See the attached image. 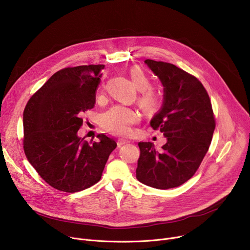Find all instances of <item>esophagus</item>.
Listing matches in <instances>:
<instances>
[{"instance_id":"obj_1","label":"esophagus","mask_w":250,"mask_h":250,"mask_svg":"<svg viewBox=\"0 0 250 250\" xmlns=\"http://www.w3.org/2000/svg\"><path fill=\"white\" fill-rule=\"evenodd\" d=\"M130 141H128V140H126V139H118V141H117V145H118V147H121V146H123V145H125V144H127V143H129Z\"/></svg>"}]
</instances>
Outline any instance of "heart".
<instances>
[{"label": "heart", "instance_id": "1", "mask_svg": "<svg viewBox=\"0 0 250 250\" xmlns=\"http://www.w3.org/2000/svg\"><path fill=\"white\" fill-rule=\"evenodd\" d=\"M131 79L140 91L138 102L146 112H156L162 106V96L151 88V80L139 67H133L129 71ZM140 119L139 114L131 108L117 105L102 115L101 125L108 132L115 135H128L132 125Z\"/></svg>", "mask_w": 250, "mask_h": 250}]
</instances>
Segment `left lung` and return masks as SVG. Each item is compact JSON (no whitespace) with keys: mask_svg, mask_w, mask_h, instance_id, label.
Listing matches in <instances>:
<instances>
[{"mask_svg":"<svg viewBox=\"0 0 250 250\" xmlns=\"http://www.w3.org/2000/svg\"><path fill=\"white\" fill-rule=\"evenodd\" d=\"M164 87L161 110L151 127L163 133L166 144L156 151L151 142H139L136 178L157 189L182 185L195 174L208 151L215 118L202 83L173 64L144 61Z\"/></svg>","mask_w":250,"mask_h":250,"instance_id":"obj_1","label":"left lung"}]
</instances>
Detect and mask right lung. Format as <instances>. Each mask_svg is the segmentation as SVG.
Wrapping results in <instances>:
<instances>
[{"label":"right lung","instance_id":"add662e5","mask_svg":"<svg viewBox=\"0 0 250 250\" xmlns=\"http://www.w3.org/2000/svg\"><path fill=\"white\" fill-rule=\"evenodd\" d=\"M104 65L56 72L28 101L24 114V151L43 180L74 193L97 183L117 143L104 134L88 143L78 136L83 114L95 105Z\"/></svg>","mask_w":250,"mask_h":250}]
</instances>
